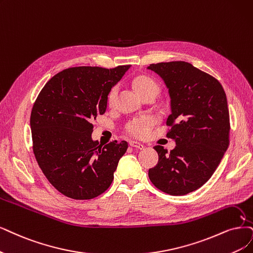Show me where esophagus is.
I'll use <instances>...</instances> for the list:
<instances>
[{"label":"esophagus","instance_id":"esophagus-1","mask_svg":"<svg viewBox=\"0 0 253 253\" xmlns=\"http://www.w3.org/2000/svg\"><path fill=\"white\" fill-rule=\"evenodd\" d=\"M130 146L131 147H133V148H136V149H139V150H142V149H144L145 148V146L143 145V144H141V143H138V142H134V141H132V142H130V144H129Z\"/></svg>","mask_w":253,"mask_h":253}]
</instances>
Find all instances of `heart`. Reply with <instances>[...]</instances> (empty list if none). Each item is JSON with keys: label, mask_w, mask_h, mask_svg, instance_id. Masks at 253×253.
Masks as SVG:
<instances>
[{"label": "heart", "mask_w": 253, "mask_h": 253, "mask_svg": "<svg viewBox=\"0 0 253 253\" xmlns=\"http://www.w3.org/2000/svg\"><path fill=\"white\" fill-rule=\"evenodd\" d=\"M134 86L139 92V95L148 91V90H157L158 91V86L157 84L150 78H148L146 76H139L134 79ZM118 90L119 86L115 85L112 86L111 89L108 92L107 96V101L108 104H114L117 95H118ZM154 121L150 117H141V118H136L133 119L129 122V123L126 125L125 129L128 134H130L133 137L136 138H144L146 137L149 133H150L151 129L153 127Z\"/></svg>", "instance_id": "b5f03b06"}]
</instances>
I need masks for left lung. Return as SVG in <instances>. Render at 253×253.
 Here are the masks:
<instances>
[{
  "label": "left lung",
  "mask_w": 253,
  "mask_h": 253,
  "mask_svg": "<svg viewBox=\"0 0 253 253\" xmlns=\"http://www.w3.org/2000/svg\"><path fill=\"white\" fill-rule=\"evenodd\" d=\"M171 99L168 137L176 146L168 153L155 146L158 164L149 169L151 182L167 194L180 196L199 189L216 171L229 145L227 99L220 82L185 61L150 64Z\"/></svg>",
  "instance_id": "left-lung-1"
}]
</instances>
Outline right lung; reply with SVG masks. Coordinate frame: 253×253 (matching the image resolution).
Segmentation results:
<instances>
[{"instance_id": "1", "label": "right lung", "mask_w": 253, "mask_h": 253, "mask_svg": "<svg viewBox=\"0 0 253 253\" xmlns=\"http://www.w3.org/2000/svg\"><path fill=\"white\" fill-rule=\"evenodd\" d=\"M129 68L63 70L45 83L34 103L30 126L35 158L49 182L69 198L92 199L114 180L128 144L92 141L91 122L106 111L109 90Z\"/></svg>"}]
</instances>
